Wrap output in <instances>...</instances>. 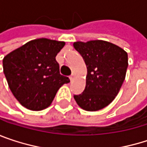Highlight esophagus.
I'll use <instances>...</instances> for the list:
<instances>
[{"label":"esophagus","mask_w":147,"mask_h":147,"mask_svg":"<svg viewBox=\"0 0 147 147\" xmlns=\"http://www.w3.org/2000/svg\"><path fill=\"white\" fill-rule=\"evenodd\" d=\"M74 78H75V74H71V75L70 76V79H71V81H73Z\"/></svg>","instance_id":"obj_1"}]
</instances>
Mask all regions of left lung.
<instances>
[{"mask_svg":"<svg viewBox=\"0 0 147 147\" xmlns=\"http://www.w3.org/2000/svg\"><path fill=\"white\" fill-rule=\"evenodd\" d=\"M73 46L82 56L88 71L85 89L74 99L85 111L101 110L113 101L123 85L129 65L128 53L102 40L76 42Z\"/></svg>","mask_w":147,"mask_h":147,"instance_id":"obj_1","label":"left lung"}]
</instances>
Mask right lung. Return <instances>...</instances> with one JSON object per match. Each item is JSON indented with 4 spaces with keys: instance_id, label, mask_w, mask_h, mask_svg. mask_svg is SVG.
<instances>
[{
    "instance_id": "1",
    "label": "right lung",
    "mask_w": 147,
    "mask_h": 147,
    "mask_svg": "<svg viewBox=\"0 0 147 147\" xmlns=\"http://www.w3.org/2000/svg\"><path fill=\"white\" fill-rule=\"evenodd\" d=\"M65 45L47 38L28 42L7 54L3 72L13 94L25 108L42 111L53 102L58 90L70 82L59 73L56 55Z\"/></svg>"
}]
</instances>
